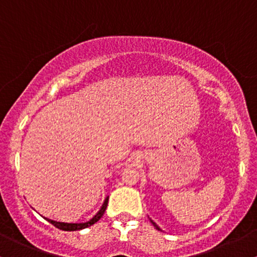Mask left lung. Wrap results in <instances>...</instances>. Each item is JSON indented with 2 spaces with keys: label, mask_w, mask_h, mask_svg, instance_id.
Here are the masks:
<instances>
[{
  "label": "left lung",
  "mask_w": 257,
  "mask_h": 257,
  "mask_svg": "<svg viewBox=\"0 0 257 257\" xmlns=\"http://www.w3.org/2000/svg\"><path fill=\"white\" fill-rule=\"evenodd\" d=\"M150 220H151V219H150ZM151 222H152V225H153V226H155V227H156V228H157V229H158V231H162V229H161V228H159V227H158L157 225H156V223H155V222H153V221H152V220H151Z\"/></svg>",
  "instance_id": "left-lung-1"
}]
</instances>
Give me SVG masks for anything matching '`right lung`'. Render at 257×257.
<instances>
[{
	"label": "right lung",
	"mask_w": 257,
	"mask_h": 257,
	"mask_svg": "<svg viewBox=\"0 0 257 257\" xmlns=\"http://www.w3.org/2000/svg\"><path fill=\"white\" fill-rule=\"evenodd\" d=\"M107 202H108V197L104 200V204H102L101 209H100L98 213L95 214V216H94L93 219H90L89 221H87V222H83V223H66V222H58V221H54V220H51V219H46V220L48 221V222H51L53 226L57 227V228L63 229V231H78V229L87 228V227H89L91 225H94L95 222H98V221L101 219L102 215H104L106 208H107Z\"/></svg>",
	"instance_id": "add662e5"
}]
</instances>
